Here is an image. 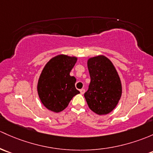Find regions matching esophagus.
I'll use <instances>...</instances> for the list:
<instances>
[{
	"label": "esophagus",
	"mask_w": 153,
	"mask_h": 153,
	"mask_svg": "<svg viewBox=\"0 0 153 153\" xmlns=\"http://www.w3.org/2000/svg\"><path fill=\"white\" fill-rule=\"evenodd\" d=\"M80 92H81V94H84V92H85V89H81V90H80Z\"/></svg>",
	"instance_id": "obj_1"
}]
</instances>
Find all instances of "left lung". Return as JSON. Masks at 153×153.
Here are the masks:
<instances>
[{"mask_svg": "<svg viewBox=\"0 0 153 153\" xmlns=\"http://www.w3.org/2000/svg\"><path fill=\"white\" fill-rule=\"evenodd\" d=\"M91 82L84 94L89 108L98 115L111 112L123 92L122 83L113 63L105 56L91 57L87 61Z\"/></svg>", "mask_w": 153, "mask_h": 153, "instance_id": "obj_1", "label": "left lung"}]
</instances>
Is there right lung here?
<instances>
[{
    "label": "right lung",
    "instance_id": "1",
    "mask_svg": "<svg viewBox=\"0 0 153 153\" xmlns=\"http://www.w3.org/2000/svg\"><path fill=\"white\" fill-rule=\"evenodd\" d=\"M78 58L60 54L50 59L39 78L37 92L42 103L51 111L59 113L67 107L72 97L79 94L76 78L70 75Z\"/></svg>",
    "mask_w": 153,
    "mask_h": 153
}]
</instances>
